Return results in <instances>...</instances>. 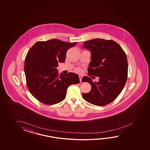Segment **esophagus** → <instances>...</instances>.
Listing matches in <instances>:
<instances>
[{"instance_id": "obj_1", "label": "esophagus", "mask_w": 150, "mask_h": 150, "mask_svg": "<svg viewBox=\"0 0 150 150\" xmlns=\"http://www.w3.org/2000/svg\"><path fill=\"white\" fill-rule=\"evenodd\" d=\"M82 77H83V76H79V78L80 82V83H81V80H82Z\"/></svg>"}]
</instances>
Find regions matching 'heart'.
<instances>
[{
  "instance_id": "obj_1",
  "label": "heart",
  "mask_w": 150,
  "mask_h": 150,
  "mask_svg": "<svg viewBox=\"0 0 150 150\" xmlns=\"http://www.w3.org/2000/svg\"><path fill=\"white\" fill-rule=\"evenodd\" d=\"M75 71H76V72H78V73H80L81 72V70H80V69H79V68H76Z\"/></svg>"
}]
</instances>
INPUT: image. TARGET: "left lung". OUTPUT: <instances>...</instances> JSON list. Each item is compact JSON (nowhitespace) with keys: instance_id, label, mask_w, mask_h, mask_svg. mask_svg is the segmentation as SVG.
Returning a JSON list of instances; mask_svg holds the SVG:
<instances>
[{"instance_id":"left-lung-1","label":"left lung","mask_w":150,"mask_h":150,"mask_svg":"<svg viewBox=\"0 0 150 150\" xmlns=\"http://www.w3.org/2000/svg\"><path fill=\"white\" fill-rule=\"evenodd\" d=\"M83 47L92 54L88 75L99 77V82L94 83L90 77L83 76L82 81L88 82L92 86L89 93H83V98L94 105H108L119 96L127 81L126 54L121 47L112 40L93 39L85 42Z\"/></svg>"}]
</instances>
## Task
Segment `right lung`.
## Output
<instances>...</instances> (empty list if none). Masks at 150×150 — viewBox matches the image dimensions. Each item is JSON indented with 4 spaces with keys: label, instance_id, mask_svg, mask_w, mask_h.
Segmentation results:
<instances>
[{
    "label": "right lung",
    "instance_id": "right-lung-1",
    "mask_svg": "<svg viewBox=\"0 0 150 150\" xmlns=\"http://www.w3.org/2000/svg\"><path fill=\"white\" fill-rule=\"evenodd\" d=\"M58 39L38 41L25 57L24 70L26 83L32 96L45 105L63 101L68 87L79 83L76 74H58V63H64L67 50L76 45Z\"/></svg>",
    "mask_w": 150,
    "mask_h": 150
}]
</instances>
